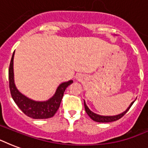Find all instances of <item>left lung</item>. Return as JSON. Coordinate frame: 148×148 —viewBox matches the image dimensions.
I'll use <instances>...</instances> for the list:
<instances>
[{
	"label": "left lung",
	"mask_w": 148,
	"mask_h": 148,
	"mask_svg": "<svg viewBox=\"0 0 148 148\" xmlns=\"http://www.w3.org/2000/svg\"><path fill=\"white\" fill-rule=\"evenodd\" d=\"M134 101H133V102L129 105L128 108H127L126 110H124V112H122L121 114H119L117 115H114V116H103V115H100L97 114H95V113L91 111V110L88 108V107L87 106V104H86L85 101H84V108H85L86 113L88 114V116H89L93 121H95L96 122H100V123H108V122L115 121H117V120H119L120 118H121V117L128 111V110L130 109V108H131V106H132V104H133Z\"/></svg>",
	"instance_id": "obj_1"
}]
</instances>
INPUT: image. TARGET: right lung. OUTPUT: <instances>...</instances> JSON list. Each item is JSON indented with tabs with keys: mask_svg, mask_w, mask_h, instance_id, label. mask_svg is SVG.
<instances>
[{
	"mask_svg": "<svg viewBox=\"0 0 148 148\" xmlns=\"http://www.w3.org/2000/svg\"><path fill=\"white\" fill-rule=\"evenodd\" d=\"M14 53H13L9 67V87L13 100L18 106V108L27 116L31 118L47 119L52 117L60 107V102L66 88L73 83V81L71 80L60 84L57 88L55 94L47 101H37L32 100L20 92L15 85L14 74Z\"/></svg>",
	"mask_w": 148,
	"mask_h": 148,
	"instance_id": "add662e5",
	"label": "right lung"
}]
</instances>
